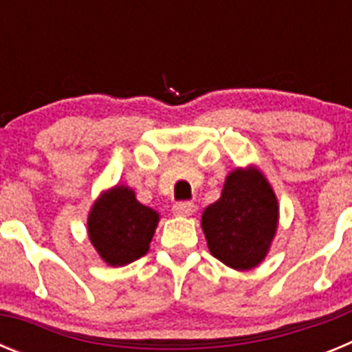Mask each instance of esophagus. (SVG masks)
I'll return each mask as SVG.
<instances>
[{
	"label": "esophagus",
	"instance_id": "1",
	"mask_svg": "<svg viewBox=\"0 0 352 352\" xmlns=\"http://www.w3.org/2000/svg\"><path fill=\"white\" fill-rule=\"evenodd\" d=\"M197 206L194 203H188V201H179L173 206L174 214H178V217H190V214L195 213Z\"/></svg>",
	"mask_w": 352,
	"mask_h": 352
}]
</instances>
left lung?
Returning a JSON list of instances; mask_svg holds the SVG:
<instances>
[{
	"label": "left lung",
	"instance_id": "1",
	"mask_svg": "<svg viewBox=\"0 0 352 352\" xmlns=\"http://www.w3.org/2000/svg\"><path fill=\"white\" fill-rule=\"evenodd\" d=\"M211 256L238 272L263 263L278 227V201L257 167L234 169L201 219Z\"/></svg>",
	"mask_w": 352,
	"mask_h": 352
}]
</instances>
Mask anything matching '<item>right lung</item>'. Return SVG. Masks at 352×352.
<instances>
[{"mask_svg":"<svg viewBox=\"0 0 352 352\" xmlns=\"http://www.w3.org/2000/svg\"><path fill=\"white\" fill-rule=\"evenodd\" d=\"M158 220L157 211L139 203L132 188L116 185L89 211V241L109 266H125L149 250Z\"/></svg>","mask_w":352,"mask_h":352,"instance_id":"add662e5","label":"right lung"}]
</instances>
